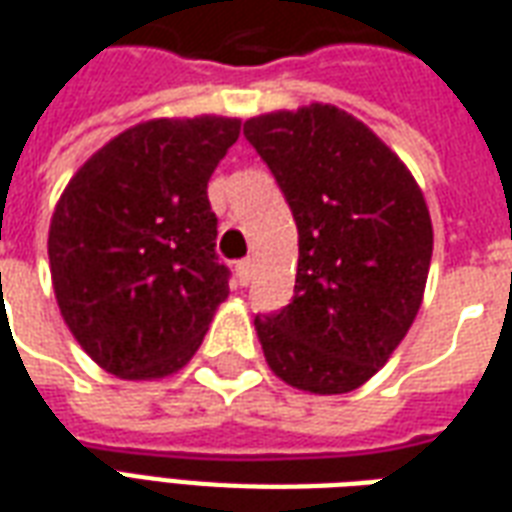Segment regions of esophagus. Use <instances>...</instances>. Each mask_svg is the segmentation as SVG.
I'll return each mask as SVG.
<instances>
[{
	"label": "esophagus",
	"mask_w": 512,
	"mask_h": 512,
	"mask_svg": "<svg viewBox=\"0 0 512 512\" xmlns=\"http://www.w3.org/2000/svg\"><path fill=\"white\" fill-rule=\"evenodd\" d=\"M235 277L241 285H249V279H252V260H241L238 266H235Z\"/></svg>",
	"instance_id": "34e87169"
}]
</instances>
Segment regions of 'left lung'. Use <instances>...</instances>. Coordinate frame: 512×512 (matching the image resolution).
Listing matches in <instances>:
<instances>
[{
  "label": "left lung",
  "mask_w": 512,
  "mask_h": 512,
  "mask_svg": "<svg viewBox=\"0 0 512 512\" xmlns=\"http://www.w3.org/2000/svg\"><path fill=\"white\" fill-rule=\"evenodd\" d=\"M299 230L288 307L255 315L268 367L290 386L343 395L384 365L417 318L433 227L406 164L337 106L246 120Z\"/></svg>",
  "instance_id": "1"
}]
</instances>
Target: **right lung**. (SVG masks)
Returning <instances> with one entry per match:
<instances>
[{"mask_svg": "<svg viewBox=\"0 0 512 512\" xmlns=\"http://www.w3.org/2000/svg\"><path fill=\"white\" fill-rule=\"evenodd\" d=\"M238 134L233 117L128 128L57 202L49 230L57 304L106 373L169 376L200 348L230 293L208 180Z\"/></svg>", "mask_w": 512, "mask_h": 512, "instance_id": "1", "label": "right lung"}]
</instances>
